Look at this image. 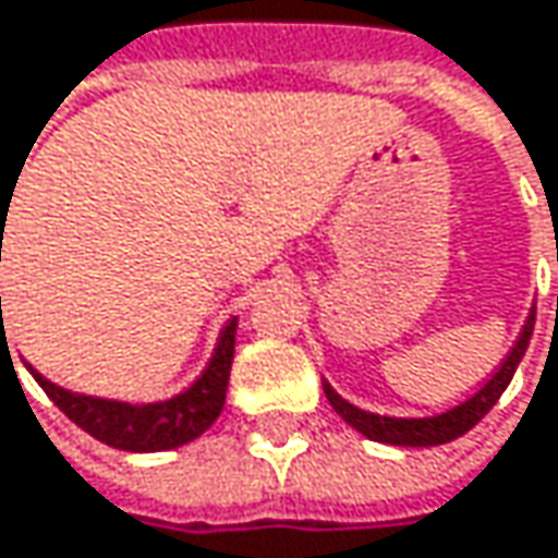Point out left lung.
Wrapping results in <instances>:
<instances>
[{
    "mask_svg": "<svg viewBox=\"0 0 558 558\" xmlns=\"http://www.w3.org/2000/svg\"><path fill=\"white\" fill-rule=\"evenodd\" d=\"M533 323H536V310L526 316V326L517 339V345L510 349V355L501 362V368L492 375V381L478 393H472L465 403H459L456 410H446L439 416H426V420H397V416H378V413H368V410H359L352 407L349 400H342L329 385H323L326 390V400L332 403V410L349 423L355 426L359 433H365L368 439L375 442H390V446H442V442H452L459 436H465L498 400H501L504 388L510 385L526 345H530V336H533Z\"/></svg>",
    "mask_w": 558,
    "mask_h": 558,
    "instance_id": "1",
    "label": "left lung"
}]
</instances>
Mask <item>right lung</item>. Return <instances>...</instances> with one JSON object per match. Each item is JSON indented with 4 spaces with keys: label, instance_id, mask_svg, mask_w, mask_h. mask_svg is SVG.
<instances>
[{
    "label": "right lung",
    "instance_id": "add662e5",
    "mask_svg": "<svg viewBox=\"0 0 558 558\" xmlns=\"http://www.w3.org/2000/svg\"><path fill=\"white\" fill-rule=\"evenodd\" d=\"M2 216H9V209H2ZM232 355H235V319L226 323L219 345H216L206 372L193 381V388L170 397L165 403H145V407L70 393V390L45 381L38 372H32V368L28 372L35 375V381L45 388V393L57 407L93 439H99L112 449H125V452H161V449H173V446L196 439L203 429H209L216 423V416L226 403Z\"/></svg>",
    "mask_w": 558,
    "mask_h": 558
}]
</instances>
